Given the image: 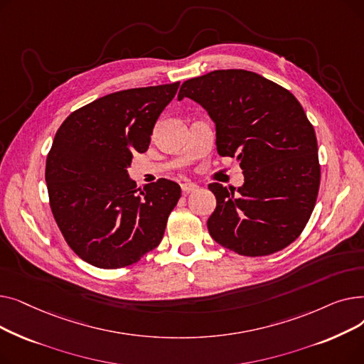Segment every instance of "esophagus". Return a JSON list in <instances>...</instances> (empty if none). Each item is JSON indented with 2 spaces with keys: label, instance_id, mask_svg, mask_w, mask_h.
<instances>
[{
  "label": "esophagus",
  "instance_id": "1",
  "mask_svg": "<svg viewBox=\"0 0 364 364\" xmlns=\"http://www.w3.org/2000/svg\"><path fill=\"white\" fill-rule=\"evenodd\" d=\"M181 190H183V193H192V192H196L198 186L193 183H183Z\"/></svg>",
  "mask_w": 364,
  "mask_h": 364
}]
</instances>
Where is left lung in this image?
<instances>
[{"label":"left lung","mask_w":364,"mask_h":364,"mask_svg":"<svg viewBox=\"0 0 364 364\" xmlns=\"http://www.w3.org/2000/svg\"><path fill=\"white\" fill-rule=\"evenodd\" d=\"M215 122L217 151L243 169L242 187L209 184L217 206L211 237L239 255L265 257L289 246L307 225L320 187L316 132L295 95L264 76L214 70L183 82Z\"/></svg>","instance_id":"1"}]
</instances>
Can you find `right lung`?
<instances>
[{
  "mask_svg": "<svg viewBox=\"0 0 364 364\" xmlns=\"http://www.w3.org/2000/svg\"><path fill=\"white\" fill-rule=\"evenodd\" d=\"M180 82L112 92L72 112L47 155L53 217L70 250L99 269L140 261L161 243L181 188L159 178L141 187L127 168L144 153Z\"/></svg>",
  "mask_w": 364,
  "mask_h": 364,
  "instance_id": "add662e5",
  "label": "right lung"
}]
</instances>
